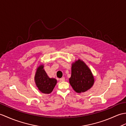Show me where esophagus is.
Wrapping results in <instances>:
<instances>
[{"label": "esophagus", "mask_w": 126, "mask_h": 126, "mask_svg": "<svg viewBox=\"0 0 126 126\" xmlns=\"http://www.w3.org/2000/svg\"><path fill=\"white\" fill-rule=\"evenodd\" d=\"M64 80H65V78H64V77H62V78H61L60 79V81H63Z\"/></svg>", "instance_id": "obj_1"}]
</instances>
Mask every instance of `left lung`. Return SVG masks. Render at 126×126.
I'll list each match as a JSON object with an SVG mask.
<instances>
[{
    "label": "left lung",
    "instance_id": "left-lung-1",
    "mask_svg": "<svg viewBox=\"0 0 126 126\" xmlns=\"http://www.w3.org/2000/svg\"><path fill=\"white\" fill-rule=\"evenodd\" d=\"M69 83L75 92L80 93L90 90L94 83V78L91 70L80 59L71 65V75Z\"/></svg>",
    "mask_w": 126,
    "mask_h": 126
}]
</instances>
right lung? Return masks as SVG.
<instances>
[{
	"label": "right lung",
	"instance_id": "add662e5",
	"mask_svg": "<svg viewBox=\"0 0 126 126\" xmlns=\"http://www.w3.org/2000/svg\"><path fill=\"white\" fill-rule=\"evenodd\" d=\"M34 80L38 90L45 94L50 93L57 84L56 79L49 77L44 69L43 64H41L37 68Z\"/></svg>",
	"mask_w": 126,
	"mask_h": 126
}]
</instances>
